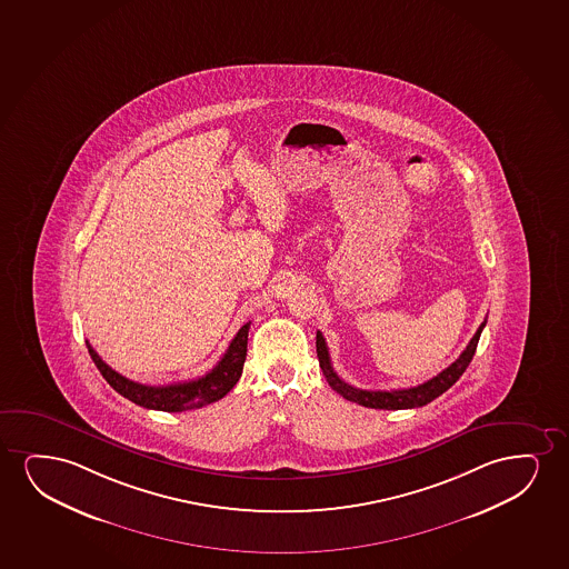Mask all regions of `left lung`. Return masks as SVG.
I'll return each instance as SVG.
<instances>
[{"label":"left lung","mask_w":569,"mask_h":569,"mask_svg":"<svg viewBox=\"0 0 569 569\" xmlns=\"http://www.w3.org/2000/svg\"><path fill=\"white\" fill-rule=\"evenodd\" d=\"M487 326V320L479 326V330L472 336L466 351L459 355L456 361L451 362L448 369H443L440 375L427 380L425 385L415 386V388H406V390H390V391H372L359 390L355 386L343 382L336 370H333L332 361H330V353H328V346H326L325 336L322 332H317V353L320 369L325 372L328 385L332 386V390L338 391L340 396L359 403L362 407H370V409H388V411H396V409H413V407H422L430 403L432 399L442 396L443 391L450 390L451 386L458 382L459 377L466 372L469 362L472 361V355L477 351V343H479L480 332Z\"/></svg>","instance_id":"8db88e82"}]
</instances>
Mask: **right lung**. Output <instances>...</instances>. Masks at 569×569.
<instances>
[{
	"label": "right lung",
	"mask_w": 569,
	"mask_h": 569,
	"mask_svg": "<svg viewBox=\"0 0 569 569\" xmlns=\"http://www.w3.org/2000/svg\"><path fill=\"white\" fill-rule=\"evenodd\" d=\"M249 328H251V322L241 326V330L236 333V338L229 343L228 351L223 353L220 362L208 375L197 378V380H187V382L170 386H144L121 377L119 372L108 367L98 357L97 351L92 349L90 343H87V347H89L90 357L100 370V375L106 378V382L118 393H121L123 398L133 401L137 406L147 407V409L178 413V411L200 409V407L208 406V403H214L237 385V380L241 378V372H243Z\"/></svg>",
	"instance_id": "right-lung-1"
}]
</instances>
